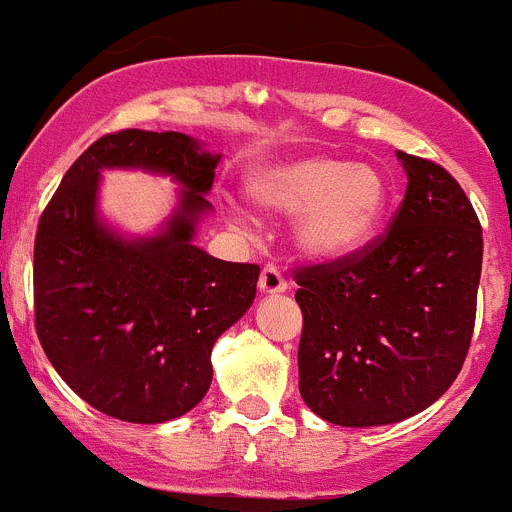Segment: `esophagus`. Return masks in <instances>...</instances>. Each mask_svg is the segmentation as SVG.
<instances>
[{"label": "esophagus", "instance_id": "1", "mask_svg": "<svg viewBox=\"0 0 512 512\" xmlns=\"http://www.w3.org/2000/svg\"><path fill=\"white\" fill-rule=\"evenodd\" d=\"M285 289H287V280L282 277L280 267H277V265L262 267V275H260V292L262 294L285 292Z\"/></svg>", "mask_w": 512, "mask_h": 512}]
</instances>
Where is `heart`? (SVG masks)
<instances>
[{
	"instance_id": "heart-1",
	"label": "heart",
	"mask_w": 512,
	"mask_h": 512,
	"mask_svg": "<svg viewBox=\"0 0 512 512\" xmlns=\"http://www.w3.org/2000/svg\"><path fill=\"white\" fill-rule=\"evenodd\" d=\"M247 195L280 213L299 210L294 240L307 255L337 260L364 247L386 205V183L371 165L334 156L267 163L247 175Z\"/></svg>"
}]
</instances>
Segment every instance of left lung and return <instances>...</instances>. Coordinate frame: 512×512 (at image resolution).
<instances>
[{"instance_id": "1", "label": "left lung", "mask_w": 512, "mask_h": 512, "mask_svg": "<svg viewBox=\"0 0 512 512\" xmlns=\"http://www.w3.org/2000/svg\"><path fill=\"white\" fill-rule=\"evenodd\" d=\"M409 185L381 232L347 257L294 270L299 394L337 426H384L456 381L476 327L483 230L443 165L399 151Z\"/></svg>"}]
</instances>
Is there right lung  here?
I'll return each mask as SVG.
<instances>
[{"instance_id":"right-lung-1","label":"right lung","mask_w":512,"mask_h":512,"mask_svg":"<svg viewBox=\"0 0 512 512\" xmlns=\"http://www.w3.org/2000/svg\"><path fill=\"white\" fill-rule=\"evenodd\" d=\"M175 131L106 133L51 195L34 240V327L61 379L101 414L163 423L200 404L213 381L210 352L250 309L260 267L215 260L193 245L213 205L215 165ZM103 167L173 174L186 190L166 230L123 241L97 220Z\"/></svg>"}]
</instances>
